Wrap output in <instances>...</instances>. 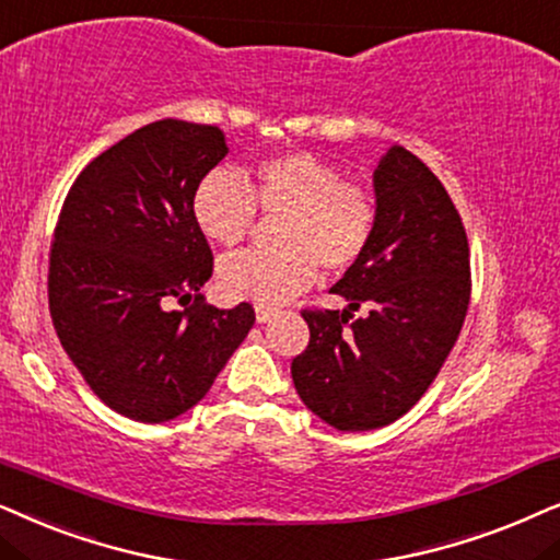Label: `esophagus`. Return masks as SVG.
Returning <instances> with one entry per match:
<instances>
[{"label": "esophagus", "mask_w": 560, "mask_h": 560, "mask_svg": "<svg viewBox=\"0 0 560 560\" xmlns=\"http://www.w3.org/2000/svg\"><path fill=\"white\" fill-rule=\"evenodd\" d=\"M276 315V307H271V304H256V319L258 323H268Z\"/></svg>", "instance_id": "esophagus-1"}]
</instances>
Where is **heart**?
Wrapping results in <instances>:
<instances>
[{"mask_svg":"<svg viewBox=\"0 0 560 560\" xmlns=\"http://www.w3.org/2000/svg\"><path fill=\"white\" fill-rule=\"evenodd\" d=\"M191 210L199 230L225 248L253 233L258 210L271 218L284 214L276 228L279 250H243L220 264L222 292L258 304L284 302L310 289L319 266L346 273L366 256L378 228L374 191L304 151L260 161L253 189L235 171H212L194 191Z\"/></svg>","mask_w":560,"mask_h":560,"instance_id":"obj_1","label":"heart"}]
</instances>
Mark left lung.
I'll return each instance as SVG.
<instances>
[{
	"instance_id": "left-lung-1",
	"label": "left lung",
	"mask_w": 560,
	"mask_h": 560,
	"mask_svg": "<svg viewBox=\"0 0 560 560\" xmlns=\"http://www.w3.org/2000/svg\"><path fill=\"white\" fill-rule=\"evenodd\" d=\"M378 228L330 292L348 310H302L310 346L292 361L304 405L332 428H384L435 382L471 300V250L453 199L394 145L374 171ZM358 308L368 315L355 318Z\"/></svg>"
}]
</instances>
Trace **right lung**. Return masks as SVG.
Segmentation results:
<instances>
[{
    "label": "right lung",
    "instance_id": "add662e5",
    "mask_svg": "<svg viewBox=\"0 0 560 560\" xmlns=\"http://www.w3.org/2000/svg\"><path fill=\"white\" fill-rule=\"evenodd\" d=\"M225 153L214 125L159 119L96 155L58 214L48 258L56 335L89 389L130 420L191 409L256 323L253 304L218 310L199 294L214 258L194 191Z\"/></svg>",
    "mask_w": 560,
    "mask_h": 560
}]
</instances>
